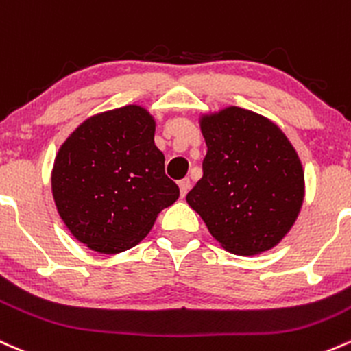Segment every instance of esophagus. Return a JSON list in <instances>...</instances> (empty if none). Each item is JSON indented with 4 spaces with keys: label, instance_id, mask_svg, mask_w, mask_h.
I'll use <instances>...</instances> for the list:
<instances>
[{
    "label": "esophagus",
    "instance_id": "obj_1",
    "mask_svg": "<svg viewBox=\"0 0 351 351\" xmlns=\"http://www.w3.org/2000/svg\"><path fill=\"white\" fill-rule=\"evenodd\" d=\"M178 186H180V193H182V198H184V196H186L188 191H190V186H191L190 180H188V178H183L182 182L178 183Z\"/></svg>",
    "mask_w": 351,
    "mask_h": 351
}]
</instances>
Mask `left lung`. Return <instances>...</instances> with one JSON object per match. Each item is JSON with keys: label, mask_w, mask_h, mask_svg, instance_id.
Here are the masks:
<instances>
[{"label": "left lung", "mask_w": 351, "mask_h": 351, "mask_svg": "<svg viewBox=\"0 0 351 351\" xmlns=\"http://www.w3.org/2000/svg\"><path fill=\"white\" fill-rule=\"evenodd\" d=\"M203 176L186 203L233 255L275 248L295 225L305 198V171L278 125L240 106L202 113Z\"/></svg>", "instance_id": "obj_1"}]
</instances>
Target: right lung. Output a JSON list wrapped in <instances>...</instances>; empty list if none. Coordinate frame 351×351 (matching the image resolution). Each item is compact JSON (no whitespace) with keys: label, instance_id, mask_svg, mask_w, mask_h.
Wrapping results in <instances>:
<instances>
[{"label":"right lung","instance_id":"right-lung-1","mask_svg":"<svg viewBox=\"0 0 351 351\" xmlns=\"http://www.w3.org/2000/svg\"><path fill=\"white\" fill-rule=\"evenodd\" d=\"M156 121L141 105L91 114L63 141L51 193L69 233L93 252L117 255L149 233L178 199L155 145Z\"/></svg>","mask_w":351,"mask_h":351}]
</instances>
